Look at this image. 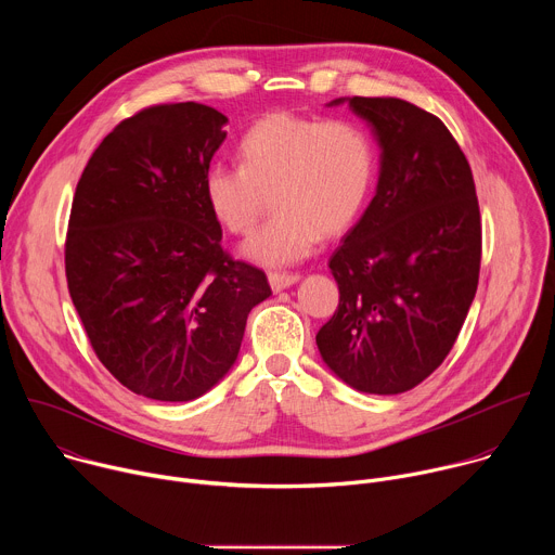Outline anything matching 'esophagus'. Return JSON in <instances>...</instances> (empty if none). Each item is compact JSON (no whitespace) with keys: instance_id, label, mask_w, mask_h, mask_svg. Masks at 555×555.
I'll return each instance as SVG.
<instances>
[{"instance_id":"1","label":"esophagus","mask_w":555,"mask_h":555,"mask_svg":"<svg viewBox=\"0 0 555 555\" xmlns=\"http://www.w3.org/2000/svg\"><path fill=\"white\" fill-rule=\"evenodd\" d=\"M300 276L298 274H281V272H270L268 274V281H270V287L274 289V292H281V289H287L289 285H294L296 281H298Z\"/></svg>"}]
</instances>
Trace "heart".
<instances>
[{
	"instance_id": "1",
	"label": "heart",
	"mask_w": 555,
	"mask_h": 555,
	"mask_svg": "<svg viewBox=\"0 0 555 555\" xmlns=\"http://www.w3.org/2000/svg\"><path fill=\"white\" fill-rule=\"evenodd\" d=\"M242 167L215 163L204 173L212 217L248 234L274 197V217L244 246L263 266L307 259L321 236L345 232L360 215L375 173L369 133L340 118L272 114L240 142Z\"/></svg>"
}]
</instances>
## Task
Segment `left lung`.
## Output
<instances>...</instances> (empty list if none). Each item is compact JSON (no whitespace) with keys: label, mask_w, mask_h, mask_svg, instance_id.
Listing matches in <instances>:
<instances>
[{"label":"left lung","mask_w":555,"mask_h":555,"mask_svg":"<svg viewBox=\"0 0 555 555\" xmlns=\"http://www.w3.org/2000/svg\"><path fill=\"white\" fill-rule=\"evenodd\" d=\"M347 103L373 129L379 178L330 259L340 300L315 345L351 388L398 395L446 360L477 294L479 199L461 146L437 116L402 99Z\"/></svg>","instance_id":"1"}]
</instances>
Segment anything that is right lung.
<instances>
[{
  "label": "right lung",
  "mask_w": 555,
  "mask_h": 555,
  "mask_svg": "<svg viewBox=\"0 0 555 555\" xmlns=\"http://www.w3.org/2000/svg\"><path fill=\"white\" fill-rule=\"evenodd\" d=\"M228 118L153 105L105 135L76 184L65 276L94 353L135 395L191 402L234 364L272 289L221 248L204 173Z\"/></svg>",
  "instance_id": "1"
}]
</instances>
